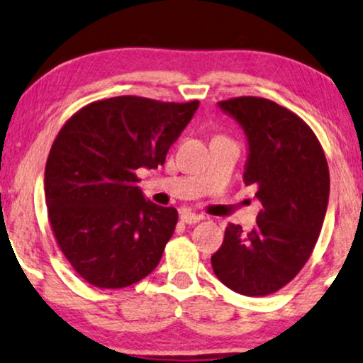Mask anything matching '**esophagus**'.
<instances>
[{
    "mask_svg": "<svg viewBox=\"0 0 363 363\" xmlns=\"http://www.w3.org/2000/svg\"><path fill=\"white\" fill-rule=\"evenodd\" d=\"M201 219H203V216L191 213V211H184V213L181 214V221L186 224H196V223H199Z\"/></svg>",
    "mask_w": 363,
    "mask_h": 363,
    "instance_id": "1",
    "label": "esophagus"
}]
</instances>
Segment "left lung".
Returning <instances> with one entry per match:
<instances>
[{"mask_svg": "<svg viewBox=\"0 0 363 363\" xmlns=\"http://www.w3.org/2000/svg\"><path fill=\"white\" fill-rule=\"evenodd\" d=\"M219 107L245 128L242 181L256 187L263 209L250 233L228 224L211 263L233 291L272 295L301 272L318 241L330 194L327 157L308 123L273 100L235 97Z\"/></svg>", "mask_w": 363, "mask_h": 363, "instance_id": "1", "label": "left lung"}]
</instances>
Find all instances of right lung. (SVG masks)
Returning <instances> with one entry per match:
<instances>
[{
	"label": "right lung",
	"mask_w": 363,
	"mask_h": 363,
	"mask_svg": "<svg viewBox=\"0 0 363 363\" xmlns=\"http://www.w3.org/2000/svg\"><path fill=\"white\" fill-rule=\"evenodd\" d=\"M197 105L122 95L85 105L60 128L45 199L60 251L86 283L125 288L159 264L177 211L145 199L137 169L166 162Z\"/></svg>",
	"instance_id": "obj_1"
}]
</instances>
